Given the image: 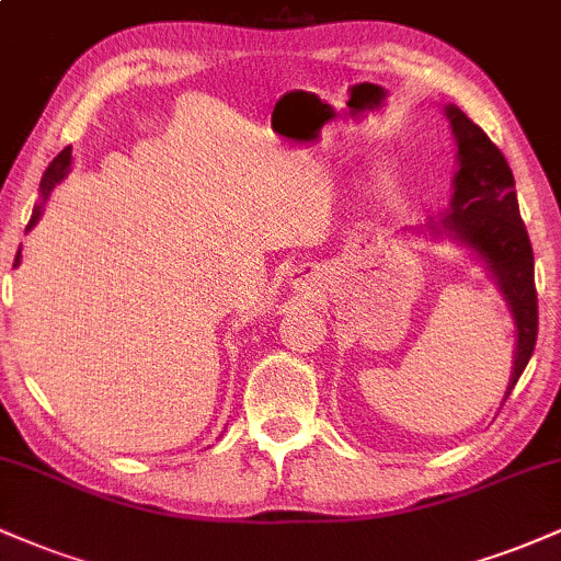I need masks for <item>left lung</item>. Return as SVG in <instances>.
Returning <instances> with one entry per match:
<instances>
[{
    "mask_svg": "<svg viewBox=\"0 0 561 561\" xmlns=\"http://www.w3.org/2000/svg\"><path fill=\"white\" fill-rule=\"evenodd\" d=\"M446 113L459 145V173H456L454 203H450L454 214L446 216V224L459 240L472 244L485 259L517 319V356L506 390L508 396L530 362L538 337L533 244L519 218L514 176L506 158L459 107L450 105Z\"/></svg>",
    "mask_w": 561,
    "mask_h": 561,
    "instance_id": "left-lung-1",
    "label": "left lung"
}]
</instances>
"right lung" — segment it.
I'll list each match as a JSON object with an SVG mask.
<instances>
[{
	"instance_id": "1",
	"label": "right lung",
	"mask_w": 561,
	"mask_h": 561,
	"mask_svg": "<svg viewBox=\"0 0 561 561\" xmlns=\"http://www.w3.org/2000/svg\"><path fill=\"white\" fill-rule=\"evenodd\" d=\"M68 165H70V147H66V150L60 152V156H57L53 163H49V169L44 171V176H42V195L47 197L49 195V190H53V186L60 182L62 176H66L68 173ZM38 214H42V208H34V216H31V221H28V229L34 227L36 224V218H38ZM15 263H18V259H15Z\"/></svg>"
}]
</instances>
